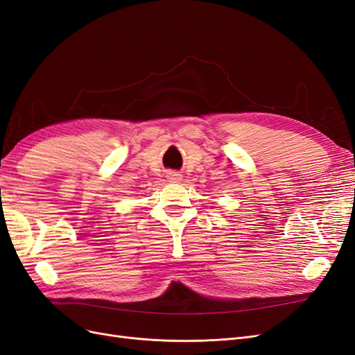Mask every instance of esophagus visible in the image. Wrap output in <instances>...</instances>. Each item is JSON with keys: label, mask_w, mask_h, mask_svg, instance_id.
<instances>
[{"label": "esophagus", "mask_w": 355, "mask_h": 355, "mask_svg": "<svg viewBox=\"0 0 355 355\" xmlns=\"http://www.w3.org/2000/svg\"><path fill=\"white\" fill-rule=\"evenodd\" d=\"M168 180H169L171 182H180V181H181V175L177 174V173H169V174H168Z\"/></svg>", "instance_id": "obj_1"}]
</instances>
